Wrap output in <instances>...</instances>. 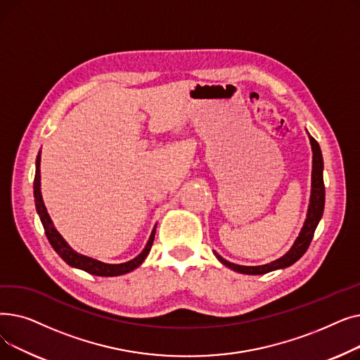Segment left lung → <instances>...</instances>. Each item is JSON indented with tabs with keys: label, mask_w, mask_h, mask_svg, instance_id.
Listing matches in <instances>:
<instances>
[{
	"label": "left lung",
	"mask_w": 360,
	"mask_h": 360,
	"mask_svg": "<svg viewBox=\"0 0 360 360\" xmlns=\"http://www.w3.org/2000/svg\"><path fill=\"white\" fill-rule=\"evenodd\" d=\"M312 151H314V169H312V193H311V204H309V210H308V217L305 220L304 228H302L297 239L295 240L293 247L288 254L283 255L281 258L266 264V266H259V267H243L238 266V264H232L229 261L223 259L220 255L216 254L219 261L224 264L226 267H229L238 273L242 274H266L269 271L277 270V269H285L292 266L293 262H296L302 255L307 252L309 248L311 240L314 238L316 226L323 217L324 213V202H326V186H324V178H323V169H324V162H323V155H321V148L319 144L314 137H309Z\"/></svg>",
	"instance_id": "8db88e82"
}]
</instances>
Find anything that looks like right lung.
<instances>
[{"label":"right lung","mask_w":360,"mask_h":360,"mask_svg":"<svg viewBox=\"0 0 360 360\" xmlns=\"http://www.w3.org/2000/svg\"><path fill=\"white\" fill-rule=\"evenodd\" d=\"M41 156L36 158V174H34V181H33V195H34V205H36V212L41 217V221L44 224L45 229V235L51 243V247L53 248V251L58 254L68 266L80 269L89 274H94V276H103V277H113V276H121L125 273H129L134 269H137L140 264L146 259L147 254L150 252L151 245H153L155 240V232L156 228L151 232L148 242L146 245V248L143 250V252L140 255H137L134 259H131L128 262H122V264H105L101 261H96L93 258H89L86 255H82L79 252L72 251L67 242L63 239V236L55 231V228L52 226V221L49 219V214L45 209L44 201H42V195H41Z\"/></svg>","instance_id":"obj_1"}]
</instances>
